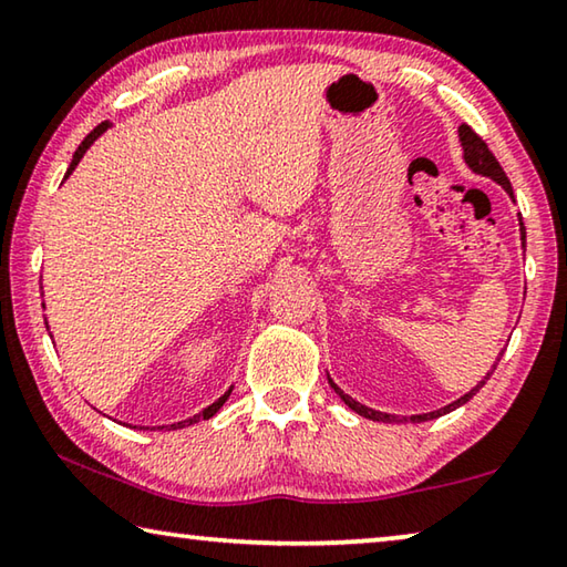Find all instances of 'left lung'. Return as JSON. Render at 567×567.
I'll return each mask as SVG.
<instances>
[{
  "instance_id": "8db88e82",
  "label": "left lung",
  "mask_w": 567,
  "mask_h": 567,
  "mask_svg": "<svg viewBox=\"0 0 567 567\" xmlns=\"http://www.w3.org/2000/svg\"><path fill=\"white\" fill-rule=\"evenodd\" d=\"M457 137H460V147H463V159H465V165L475 172V175H483V177H491L493 182H497V185H501L507 195H511L513 199H515V195H513V187H511V179H507V175L503 172V167H501V162L495 159V155L491 150H487V145L483 140L477 137V134L467 127V124H460V130H457ZM520 239H523V247H525V227H523V219H520ZM497 362H501V358H497ZM495 362V364H497ZM495 364H493V370H495ZM493 370L487 372V375L477 382V385L470 390V392H465L463 398H457L455 402H450V405H445V408H440V410H433V412H422V415H410V417H400V415H390V412H380V410H372V408H368V405H362V402H358V400H352L350 395H344V392L334 385L332 382V378L328 375V382H330V388L338 392L340 395V400L344 402V405H348L350 410H354L358 412V415H362V417H368V420H378V422H402V420H412V422H425V420H435V417H440V415H447V412H453V410H457L460 405H465V402L475 395V392L485 385L487 380H491V375H493Z\"/></svg>"
}]
</instances>
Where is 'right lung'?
Masks as SVG:
<instances>
[{
    "label": "right lung",
    "instance_id": "add662e5",
    "mask_svg": "<svg viewBox=\"0 0 567 567\" xmlns=\"http://www.w3.org/2000/svg\"><path fill=\"white\" fill-rule=\"evenodd\" d=\"M112 127V122H102V124H97V127H94L90 134H87V137H84L82 140V145L80 147H76V152H74V157H72V162H70V167H66V175H64V179L66 177H70L72 175V172H74V167L76 165H80V159L84 157V152H87L92 145H94V140H97V137H102V134L104 132H107ZM47 322V320H44ZM229 392H233V388H229L227 392H225V395L223 398H219V400H215L213 402V405H209V408H205L203 412H197V415H192V417H187V420H182V422H175V425H162V427H167V430H179V427H187V425H195V422H199V420H209V417H213L215 415V412L219 410V408H223L225 405V400L229 398ZM159 427V430H162Z\"/></svg>",
    "mask_w": 567,
    "mask_h": 567
}]
</instances>
